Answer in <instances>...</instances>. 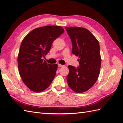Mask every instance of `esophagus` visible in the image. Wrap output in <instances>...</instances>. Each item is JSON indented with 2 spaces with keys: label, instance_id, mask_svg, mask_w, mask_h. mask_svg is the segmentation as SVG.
<instances>
[{
  "label": "esophagus",
  "instance_id": "1",
  "mask_svg": "<svg viewBox=\"0 0 123 123\" xmlns=\"http://www.w3.org/2000/svg\"><path fill=\"white\" fill-rule=\"evenodd\" d=\"M58 67H64L63 65H62V64H58Z\"/></svg>",
  "mask_w": 123,
  "mask_h": 123
}]
</instances>
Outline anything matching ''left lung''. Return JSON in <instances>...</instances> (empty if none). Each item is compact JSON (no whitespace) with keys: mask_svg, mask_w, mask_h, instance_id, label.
<instances>
[{"mask_svg":"<svg viewBox=\"0 0 123 123\" xmlns=\"http://www.w3.org/2000/svg\"><path fill=\"white\" fill-rule=\"evenodd\" d=\"M72 43L73 54L79 57L77 68L69 66L68 84L74 92L88 90L96 83L100 74L101 57L98 41L89 31L79 27H66Z\"/></svg>","mask_w":123,"mask_h":123,"instance_id":"8db88e82","label":"left lung"}]
</instances>
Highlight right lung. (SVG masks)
Segmentation results:
<instances>
[{
	"mask_svg": "<svg viewBox=\"0 0 123 123\" xmlns=\"http://www.w3.org/2000/svg\"><path fill=\"white\" fill-rule=\"evenodd\" d=\"M64 32L61 26H45L34 29L22 41L17 57L18 71L31 91H43L53 80L57 65L47 63L42 57L50 50L53 42Z\"/></svg>",
	"mask_w": 123,
	"mask_h": 123,
	"instance_id": "add662e5",
	"label": "right lung"
}]
</instances>
